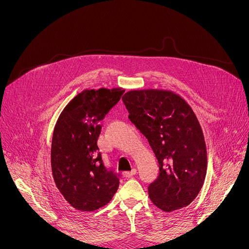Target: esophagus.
Listing matches in <instances>:
<instances>
[{"instance_id":"1","label":"esophagus","mask_w":249,"mask_h":249,"mask_svg":"<svg viewBox=\"0 0 249 249\" xmlns=\"http://www.w3.org/2000/svg\"><path fill=\"white\" fill-rule=\"evenodd\" d=\"M135 173H136V170L135 169H132L131 171H124V172H123V176H124V178H132Z\"/></svg>"}]
</instances>
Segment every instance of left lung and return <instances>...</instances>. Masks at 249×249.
Masks as SVG:
<instances>
[{"label": "left lung", "instance_id": "obj_1", "mask_svg": "<svg viewBox=\"0 0 249 249\" xmlns=\"http://www.w3.org/2000/svg\"><path fill=\"white\" fill-rule=\"evenodd\" d=\"M122 100L159 163V176L148 186L150 200L164 212L187 207L201 189L208 164L205 137L192 108L169 90H131Z\"/></svg>", "mask_w": 249, "mask_h": 249}]
</instances>
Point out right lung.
<instances>
[{
    "label": "right lung",
    "instance_id": "1",
    "mask_svg": "<svg viewBox=\"0 0 249 249\" xmlns=\"http://www.w3.org/2000/svg\"><path fill=\"white\" fill-rule=\"evenodd\" d=\"M124 92L122 88L85 89L57 120L51 148L53 178L76 210L91 212L106 206L118 189L119 175L105 165L97 138L100 122Z\"/></svg>",
    "mask_w": 249,
    "mask_h": 249
}]
</instances>
